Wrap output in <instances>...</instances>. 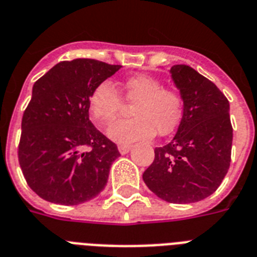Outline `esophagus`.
Masks as SVG:
<instances>
[{
	"label": "esophagus",
	"instance_id": "esophagus-1",
	"mask_svg": "<svg viewBox=\"0 0 257 257\" xmlns=\"http://www.w3.org/2000/svg\"><path fill=\"white\" fill-rule=\"evenodd\" d=\"M131 149H132V145H128V144H121V145H118V152L121 154H126Z\"/></svg>",
	"mask_w": 257,
	"mask_h": 257
}]
</instances>
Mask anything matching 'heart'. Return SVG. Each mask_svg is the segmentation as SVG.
Wrapping results in <instances>:
<instances>
[{
    "mask_svg": "<svg viewBox=\"0 0 257 257\" xmlns=\"http://www.w3.org/2000/svg\"><path fill=\"white\" fill-rule=\"evenodd\" d=\"M122 99L132 108L131 120L113 124L109 136L118 143H132L153 137L156 133L168 136L179 125L183 116V99L177 91L164 88L154 76L139 74L129 76L120 84ZM110 83L96 85L89 95L88 107L96 122L109 125L121 113L124 101Z\"/></svg>",
    "mask_w": 257,
    "mask_h": 257,
    "instance_id": "obj_1",
    "label": "heart"
}]
</instances>
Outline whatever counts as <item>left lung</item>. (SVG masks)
Here are the masks:
<instances>
[{
	"mask_svg": "<svg viewBox=\"0 0 257 257\" xmlns=\"http://www.w3.org/2000/svg\"><path fill=\"white\" fill-rule=\"evenodd\" d=\"M183 99V116L168 145L154 149L145 185L170 203H193L211 195L231 162L230 103L211 80L186 64L170 68Z\"/></svg>",
	"mask_w": 257,
	"mask_h": 257,
	"instance_id": "obj_1",
	"label": "left lung"
}]
</instances>
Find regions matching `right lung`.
<instances>
[{"mask_svg": "<svg viewBox=\"0 0 257 257\" xmlns=\"http://www.w3.org/2000/svg\"><path fill=\"white\" fill-rule=\"evenodd\" d=\"M120 67L84 58L64 60L33 85L22 117L18 161L27 185L45 201L84 203L107 185L120 153L89 120L88 99Z\"/></svg>", "mask_w": 257, "mask_h": 257, "instance_id": "right-lung-1", "label": "right lung"}]
</instances>
